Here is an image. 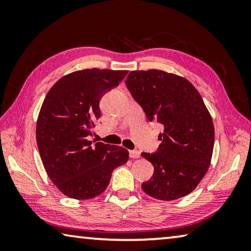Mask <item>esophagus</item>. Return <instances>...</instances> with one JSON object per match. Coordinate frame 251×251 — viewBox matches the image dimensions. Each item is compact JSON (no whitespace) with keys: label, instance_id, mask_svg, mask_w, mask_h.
Returning a JSON list of instances; mask_svg holds the SVG:
<instances>
[{"label":"esophagus","instance_id":"1","mask_svg":"<svg viewBox=\"0 0 251 251\" xmlns=\"http://www.w3.org/2000/svg\"><path fill=\"white\" fill-rule=\"evenodd\" d=\"M129 157H130V158H133V159L139 158V157H141V152H139L138 151H129Z\"/></svg>","mask_w":251,"mask_h":251}]
</instances>
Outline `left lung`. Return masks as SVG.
<instances>
[{"label": "left lung", "mask_w": 251, "mask_h": 251, "mask_svg": "<svg viewBox=\"0 0 251 251\" xmlns=\"http://www.w3.org/2000/svg\"><path fill=\"white\" fill-rule=\"evenodd\" d=\"M125 84L150 122L164 127L155 152H142L154 166L143 182L147 195L174 201L196 188L209 168L215 129L209 112L194 85L164 71H133Z\"/></svg>", "instance_id": "1"}]
</instances>
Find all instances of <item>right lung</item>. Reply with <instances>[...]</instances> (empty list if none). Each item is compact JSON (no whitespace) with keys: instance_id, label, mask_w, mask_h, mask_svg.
Segmentation results:
<instances>
[{"instance_id":"add662e5","label":"right lung","mask_w":251,"mask_h":251,"mask_svg":"<svg viewBox=\"0 0 251 251\" xmlns=\"http://www.w3.org/2000/svg\"><path fill=\"white\" fill-rule=\"evenodd\" d=\"M127 71L83 70L63 76L49 91L36 123L42 163L54 185L73 199H91L107 188L128 151L88 141L100 117V100Z\"/></svg>"}]
</instances>
